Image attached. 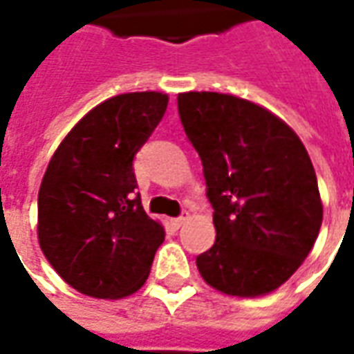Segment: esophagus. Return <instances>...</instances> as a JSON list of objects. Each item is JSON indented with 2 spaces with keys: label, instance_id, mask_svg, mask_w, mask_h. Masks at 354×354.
<instances>
[{
  "label": "esophagus",
  "instance_id": "esophagus-1",
  "mask_svg": "<svg viewBox=\"0 0 354 354\" xmlns=\"http://www.w3.org/2000/svg\"><path fill=\"white\" fill-rule=\"evenodd\" d=\"M184 223H185L184 216H178V218H172V220H170V225H172L174 230H180V227H182Z\"/></svg>",
  "mask_w": 354,
  "mask_h": 354
}]
</instances>
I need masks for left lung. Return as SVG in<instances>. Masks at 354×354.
<instances>
[{"label": "left lung", "mask_w": 354, "mask_h": 354, "mask_svg": "<svg viewBox=\"0 0 354 354\" xmlns=\"http://www.w3.org/2000/svg\"><path fill=\"white\" fill-rule=\"evenodd\" d=\"M178 113L214 208L216 241L197 256L201 277L230 296L273 292L311 252L322 223L307 149L279 117L231 94H178Z\"/></svg>", "instance_id": "1"}]
</instances>
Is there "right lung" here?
<instances>
[{
	"instance_id": "add662e5",
	"label": "right lung",
	"mask_w": 354,
	"mask_h": 354,
	"mask_svg": "<svg viewBox=\"0 0 354 354\" xmlns=\"http://www.w3.org/2000/svg\"><path fill=\"white\" fill-rule=\"evenodd\" d=\"M167 104L161 93L102 102L68 132L45 170L39 245L53 269L85 296H131L149 274L165 230L142 207L132 161Z\"/></svg>"
}]
</instances>
